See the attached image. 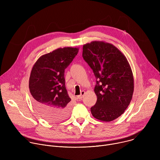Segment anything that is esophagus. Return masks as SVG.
Masks as SVG:
<instances>
[{
  "label": "esophagus",
  "mask_w": 160,
  "mask_h": 160,
  "mask_svg": "<svg viewBox=\"0 0 160 160\" xmlns=\"http://www.w3.org/2000/svg\"><path fill=\"white\" fill-rule=\"evenodd\" d=\"M85 94V91L84 90H82V92H81V93H80V94L78 96V98H79V99H82V98H83V96H84V94Z\"/></svg>",
  "instance_id": "esophagus-1"
}]
</instances>
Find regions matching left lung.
I'll return each instance as SVG.
<instances>
[{
	"label": "left lung",
	"mask_w": 160,
	"mask_h": 160,
	"mask_svg": "<svg viewBox=\"0 0 160 160\" xmlns=\"http://www.w3.org/2000/svg\"><path fill=\"white\" fill-rule=\"evenodd\" d=\"M82 56L98 80L97 102L90 108L92 116L102 122L117 119L130 104L133 93V76L127 59L115 45L103 41L84 44Z\"/></svg>",
	"instance_id": "left-lung-1"
}]
</instances>
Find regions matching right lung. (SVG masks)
I'll use <instances>...</instances> for the list:
<instances>
[{
	"mask_svg": "<svg viewBox=\"0 0 160 160\" xmlns=\"http://www.w3.org/2000/svg\"><path fill=\"white\" fill-rule=\"evenodd\" d=\"M78 50L77 48H58L40 56L32 67L29 89L33 106L49 122H61L69 115L71 99L65 87L64 70Z\"/></svg>",
	"mask_w": 160,
	"mask_h": 160,
	"instance_id": "add662e5",
	"label": "right lung"
}]
</instances>
